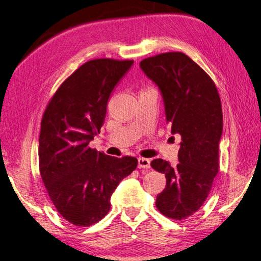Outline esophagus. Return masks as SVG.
<instances>
[{
  "instance_id": "esophagus-1",
  "label": "esophagus",
  "mask_w": 261,
  "mask_h": 261,
  "mask_svg": "<svg viewBox=\"0 0 261 261\" xmlns=\"http://www.w3.org/2000/svg\"><path fill=\"white\" fill-rule=\"evenodd\" d=\"M138 168L139 169H149L150 168V160L145 158L138 159Z\"/></svg>"
}]
</instances>
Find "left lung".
I'll return each instance as SVG.
<instances>
[{
    "label": "left lung",
    "mask_w": 261,
    "mask_h": 261,
    "mask_svg": "<svg viewBox=\"0 0 261 261\" xmlns=\"http://www.w3.org/2000/svg\"><path fill=\"white\" fill-rule=\"evenodd\" d=\"M140 67L161 90L172 135L181 136L176 168L162 159L153 160L151 166L166 177L156 196L158 210L182 220L204 204L218 173L222 102L213 79L181 51L145 58Z\"/></svg>",
    "instance_id": "obj_1"
}]
</instances>
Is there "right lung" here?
I'll return each mask as SVG.
<instances>
[{
    "mask_svg": "<svg viewBox=\"0 0 261 261\" xmlns=\"http://www.w3.org/2000/svg\"><path fill=\"white\" fill-rule=\"evenodd\" d=\"M133 61L99 58L82 65L51 97L41 122L39 173L57 212L88 227L110 211V197L137 169L133 156L116 158L88 146L105 122L111 92Z\"/></svg>",
    "mask_w": 261,
    "mask_h": 261,
    "instance_id": "1",
    "label": "right lung"
}]
</instances>
